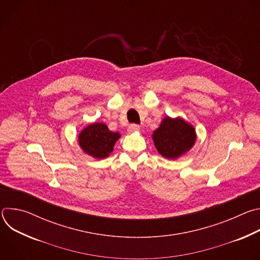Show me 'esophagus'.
<instances>
[{
    "label": "esophagus",
    "instance_id": "1",
    "mask_svg": "<svg viewBox=\"0 0 260 260\" xmlns=\"http://www.w3.org/2000/svg\"><path fill=\"white\" fill-rule=\"evenodd\" d=\"M138 131H140V125L136 124V123H132L127 127L128 133H135V132H138Z\"/></svg>",
    "mask_w": 260,
    "mask_h": 260
}]
</instances>
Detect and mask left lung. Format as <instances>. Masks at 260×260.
I'll return each instance as SVG.
<instances>
[{
	"label": "left lung",
	"instance_id": "obj_1",
	"mask_svg": "<svg viewBox=\"0 0 260 260\" xmlns=\"http://www.w3.org/2000/svg\"><path fill=\"white\" fill-rule=\"evenodd\" d=\"M153 141L159 154L177 158L188 151L196 142L194 128L181 118L167 117L153 133Z\"/></svg>",
	"mask_w": 260,
	"mask_h": 260
}]
</instances>
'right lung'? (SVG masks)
<instances>
[{"mask_svg":"<svg viewBox=\"0 0 260 260\" xmlns=\"http://www.w3.org/2000/svg\"><path fill=\"white\" fill-rule=\"evenodd\" d=\"M119 137L118 133L110 132L104 123H93L81 132L79 144L87 154L101 159L112 152Z\"/></svg>","mask_w":260,"mask_h":260,"instance_id":"1","label":"right lung"}]
</instances>
